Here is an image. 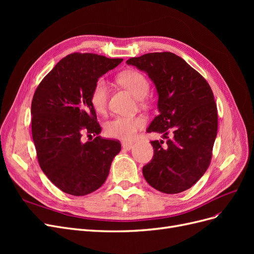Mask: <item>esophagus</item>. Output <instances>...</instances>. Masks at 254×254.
<instances>
[{
  "label": "esophagus",
  "instance_id": "obj_1",
  "mask_svg": "<svg viewBox=\"0 0 254 254\" xmlns=\"http://www.w3.org/2000/svg\"><path fill=\"white\" fill-rule=\"evenodd\" d=\"M122 147L124 148V149H126V150H130L131 149L132 147H133V145H132V143H129V142H124L122 144Z\"/></svg>",
  "mask_w": 254,
  "mask_h": 254
}]
</instances>
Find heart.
<instances>
[{
  "instance_id": "b5f03b06",
  "label": "heart",
  "mask_w": 254,
  "mask_h": 254,
  "mask_svg": "<svg viewBox=\"0 0 254 254\" xmlns=\"http://www.w3.org/2000/svg\"><path fill=\"white\" fill-rule=\"evenodd\" d=\"M118 81L123 87L128 89L139 99H144L147 95L150 83L146 76L136 70H127L118 76ZM108 84L104 78H99L94 83L91 92L90 101L96 112L103 113L108 103ZM145 125V119L141 115L136 117H115L106 123L105 131L107 135L114 139L129 141L134 137L137 130Z\"/></svg>"
}]
</instances>
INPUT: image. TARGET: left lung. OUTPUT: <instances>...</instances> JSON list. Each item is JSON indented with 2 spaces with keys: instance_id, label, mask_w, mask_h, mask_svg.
<instances>
[{
  "instance_id": "8db88e82",
  "label": "left lung",
  "mask_w": 254,
  "mask_h": 254,
  "mask_svg": "<svg viewBox=\"0 0 254 254\" xmlns=\"http://www.w3.org/2000/svg\"><path fill=\"white\" fill-rule=\"evenodd\" d=\"M126 64L147 73L156 84L160 113L147 132L162 133L167 139L164 146L163 141H151L153 157L143 167L144 178L162 193H181L193 187L211 163L218 127L212 89L200 74L171 52L148 53Z\"/></svg>"
}]
</instances>
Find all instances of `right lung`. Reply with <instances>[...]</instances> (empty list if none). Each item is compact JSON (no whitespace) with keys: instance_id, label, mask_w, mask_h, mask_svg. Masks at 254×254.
I'll list each match as a JSON object with an SVG mask.
<instances>
[{"instance_id":"obj_1","label":"right lung","mask_w":254,"mask_h":254,"mask_svg":"<svg viewBox=\"0 0 254 254\" xmlns=\"http://www.w3.org/2000/svg\"><path fill=\"white\" fill-rule=\"evenodd\" d=\"M122 58L73 53L61 59L37 87L32 102V134L38 162L52 183L66 194L84 196L101 188L121 143L101 132L90 96L102 75ZM87 134L97 136L82 142Z\"/></svg>"}]
</instances>
